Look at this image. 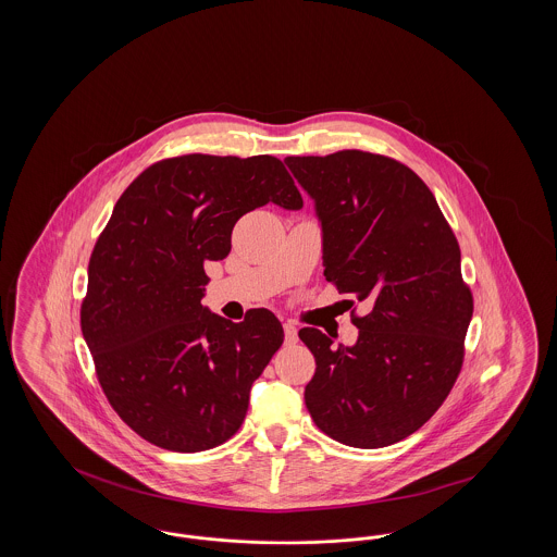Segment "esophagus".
Wrapping results in <instances>:
<instances>
[{
  "instance_id": "1",
  "label": "esophagus",
  "mask_w": 557,
  "mask_h": 557,
  "mask_svg": "<svg viewBox=\"0 0 557 557\" xmlns=\"http://www.w3.org/2000/svg\"><path fill=\"white\" fill-rule=\"evenodd\" d=\"M284 336H286V345H294L298 341V330L294 323H284Z\"/></svg>"
}]
</instances>
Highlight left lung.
<instances>
[{"mask_svg":"<svg viewBox=\"0 0 557 557\" xmlns=\"http://www.w3.org/2000/svg\"><path fill=\"white\" fill-rule=\"evenodd\" d=\"M286 164L315 202L325 280L370 307L352 315V346L298 332L318 366L307 409L343 445H395L434 416L461 371L474 300L459 244L434 194L398 160L341 150Z\"/></svg>","mask_w":557,"mask_h":557,"instance_id":"left-lung-1","label":"left lung"}]
</instances>
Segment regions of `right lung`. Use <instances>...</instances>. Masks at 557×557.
<instances>
[{"mask_svg": "<svg viewBox=\"0 0 557 557\" xmlns=\"http://www.w3.org/2000/svg\"><path fill=\"white\" fill-rule=\"evenodd\" d=\"M302 198L284 162L186 154L148 166L114 205L87 269L81 332L108 403L160 449L223 445L252 382L284 343L267 309L234 323L202 307L207 261L232 250L242 214Z\"/></svg>", "mask_w": 557, "mask_h": 557, "instance_id": "obj_1", "label": "right lung"}]
</instances>
